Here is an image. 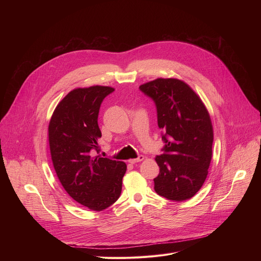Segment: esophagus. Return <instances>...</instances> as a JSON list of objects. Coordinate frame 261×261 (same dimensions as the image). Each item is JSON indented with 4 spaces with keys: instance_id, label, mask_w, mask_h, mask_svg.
Segmentation results:
<instances>
[{
    "instance_id": "obj_1",
    "label": "esophagus",
    "mask_w": 261,
    "mask_h": 261,
    "mask_svg": "<svg viewBox=\"0 0 261 261\" xmlns=\"http://www.w3.org/2000/svg\"><path fill=\"white\" fill-rule=\"evenodd\" d=\"M143 159H144V156L140 155V156H138V157H137V158H135V159H130V160H129V163H131V164H135V163L141 162Z\"/></svg>"
}]
</instances>
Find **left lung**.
I'll list each match as a JSON object with an SVG mask.
<instances>
[{
	"label": "left lung",
	"instance_id": "obj_1",
	"mask_svg": "<svg viewBox=\"0 0 261 261\" xmlns=\"http://www.w3.org/2000/svg\"><path fill=\"white\" fill-rule=\"evenodd\" d=\"M139 89L157 106L158 126L163 131L164 154L156 157L160 167L155 191L167 199L193 197L206 178L212 160L214 131L200 97L177 79H157Z\"/></svg>",
	"mask_w": 261,
	"mask_h": 261
}]
</instances>
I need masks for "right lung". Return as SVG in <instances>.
<instances>
[{"mask_svg": "<svg viewBox=\"0 0 261 261\" xmlns=\"http://www.w3.org/2000/svg\"><path fill=\"white\" fill-rule=\"evenodd\" d=\"M114 91L104 86L72 90L59 102L48 125L51 160L63 188L74 200L97 212L118 200L127 169L125 162L92 155L101 137L100 105Z\"/></svg>", "mask_w": 261, "mask_h": 261, "instance_id": "right-lung-1", "label": "right lung"}]
</instances>
